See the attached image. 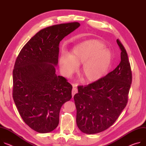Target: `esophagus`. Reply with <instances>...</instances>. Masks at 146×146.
I'll return each instance as SVG.
<instances>
[{"mask_svg":"<svg viewBox=\"0 0 146 146\" xmlns=\"http://www.w3.org/2000/svg\"><path fill=\"white\" fill-rule=\"evenodd\" d=\"M77 92V87L75 85H73V89H72V97H73L74 95L75 94H76Z\"/></svg>","mask_w":146,"mask_h":146,"instance_id":"esophagus-1","label":"esophagus"}]
</instances>
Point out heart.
Masks as SVG:
<instances>
[{
    "label": "heart",
    "mask_w": 146,
    "mask_h": 146,
    "mask_svg": "<svg viewBox=\"0 0 146 146\" xmlns=\"http://www.w3.org/2000/svg\"><path fill=\"white\" fill-rule=\"evenodd\" d=\"M112 61L111 51L102 42L91 40L75 46L69 56L62 55L59 65L63 74L70 77L82 64L81 73L88 82H95L107 72Z\"/></svg>",
    "instance_id": "b5f03b06"
}]
</instances>
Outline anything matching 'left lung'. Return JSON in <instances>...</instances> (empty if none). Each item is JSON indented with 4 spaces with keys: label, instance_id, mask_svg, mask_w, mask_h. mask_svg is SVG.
<instances>
[{
    "label": "left lung",
    "instance_id": "1",
    "mask_svg": "<svg viewBox=\"0 0 146 146\" xmlns=\"http://www.w3.org/2000/svg\"><path fill=\"white\" fill-rule=\"evenodd\" d=\"M121 62L111 72L87 86H79L74 96L77 127L96 134L112 126L127 102L132 76L126 49L119 39Z\"/></svg>",
    "mask_w": 146,
    "mask_h": 146
}]
</instances>
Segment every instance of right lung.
I'll list each match as a JSON object with an SVG mask.
<instances>
[{
  "mask_svg": "<svg viewBox=\"0 0 146 146\" xmlns=\"http://www.w3.org/2000/svg\"><path fill=\"white\" fill-rule=\"evenodd\" d=\"M80 24L50 26L37 33L19 54L13 72V97L23 120L41 133L58 126L62 105L72 98V86L55 73L59 45Z\"/></svg>",
  "mask_w": 146,
  "mask_h": 146,
  "instance_id": "1",
  "label": "right lung"
}]
</instances>
